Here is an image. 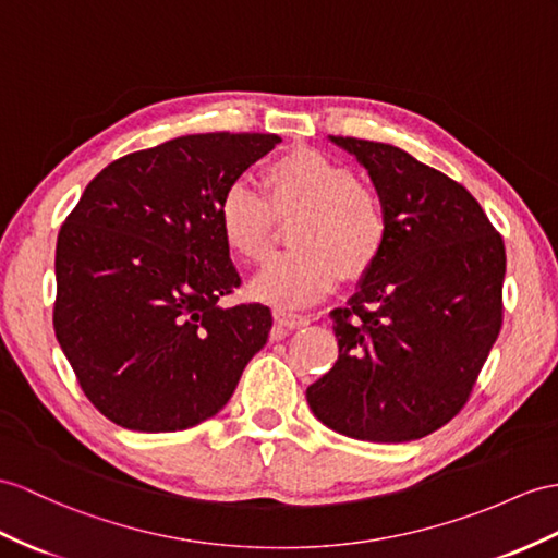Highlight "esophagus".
<instances>
[{"instance_id": "esophagus-1", "label": "esophagus", "mask_w": 558, "mask_h": 558, "mask_svg": "<svg viewBox=\"0 0 558 558\" xmlns=\"http://www.w3.org/2000/svg\"><path fill=\"white\" fill-rule=\"evenodd\" d=\"M275 324H277L279 331H293V329H301V326H307L310 319L301 317V315H291V312L277 310L275 312Z\"/></svg>"}]
</instances>
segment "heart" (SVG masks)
Instances as JSON below:
<instances>
[{
	"instance_id": "obj_1",
	"label": "heart",
	"mask_w": 558,
	"mask_h": 558,
	"mask_svg": "<svg viewBox=\"0 0 558 558\" xmlns=\"http://www.w3.org/2000/svg\"><path fill=\"white\" fill-rule=\"evenodd\" d=\"M265 194L234 182L217 203L222 239L243 260H263L275 234V213L293 217V248L271 257L251 283V293L267 305L301 310L329 293L341 275L362 279L388 246L390 220L384 198L357 182L343 162L315 148L271 160Z\"/></svg>"
}]
</instances>
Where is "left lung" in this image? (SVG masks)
<instances>
[{"label":"left lung","mask_w":558,"mask_h":558,"mask_svg":"<svg viewBox=\"0 0 558 558\" xmlns=\"http://www.w3.org/2000/svg\"><path fill=\"white\" fill-rule=\"evenodd\" d=\"M384 198L388 246L345 307L331 312L338 360L307 388L324 426L407 442L469 402L501 329L505 241L464 186L398 146L331 137Z\"/></svg>","instance_id":"1"}]
</instances>
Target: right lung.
I'll list each match as a JSON object with an SVG mask.
<instances>
[{"mask_svg":"<svg viewBox=\"0 0 558 558\" xmlns=\"http://www.w3.org/2000/svg\"><path fill=\"white\" fill-rule=\"evenodd\" d=\"M281 140L186 134L113 160L57 241L53 331L87 400L142 433L192 428L232 398L271 312L241 287L217 203Z\"/></svg>","mask_w":558,"mask_h":558,"instance_id":"1","label":"right lung"}]
</instances>
